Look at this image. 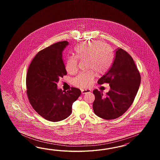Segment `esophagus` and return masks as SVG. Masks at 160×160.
Returning a JSON list of instances; mask_svg holds the SVG:
<instances>
[{"mask_svg":"<svg viewBox=\"0 0 160 160\" xmlns=\"http://www.w3.org/2000/svg\"><path fill=\"white\" fill-rule=\"evenodd\" d=\"M91 92L90 90H82V94H87L88 92Z\"/></svg>","mask_w":160,"mask_h":160,"instance_id":"1","label":"esophagus"}]
</instances>
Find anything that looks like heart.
I'll list each match as a JSON object with an SVG mask.
<instances>
[{"instance_id": "obj_1", "label": "heart", "mask_w": 160, "mask_h": 160, "mask_svg": "<svg viewBox=\"0 0 160 160\" xmlns=\"http://www.w3.org/2000/svg\"><path fill=\"white\" fill-rule=\"evenodd\" d=\"M75 57L68 58L65 68L68 74H74L78 70V60H86L88 71L78 74L73 80V84L80 88H87L92 85L96 73L100 75L106 73L112 66L113 53L109 46L100 41H90L78 44L74 48Z\"/></svg>"}]
</instances>
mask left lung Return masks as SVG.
Returning <instances> with one entry per match:
<instances>
[{
	"instance_id": "left-lung-1",
	"label": "left lung",
	"mask_w": 160,
	"mask_h": 160,
	"mask_svg": "<svg viewBox=\"0 0 160 160\" xmlns=\"http://www.w3.org/2000/svg\"><path fill=\"white\" fill-rule=\"evenodd\" d=\"M140 82V73L133 58L126 50L117 48L112 67L98 81L99 84L109 83L110 90L105 96L97 89L93 91L94 113L106 120L122 116L134 102Z\"/></svg>"
}]
</instances>
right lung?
<instances>
[{
	"label": "right lung",
	"mask_w": 160,
	"mask_h": 160,
	"mask_svg": "<svg viewBox=\"0 0 160 160\" xmlns=\"http://www.w3.org/2000/svg\"><path fill=\"white\" fill-rule=\"evenodd\" d=\"M68 41L59 42L40 50L33 58L26 74V94L36 112L48 121L57 122L68 118L72 105L81 94L72 87L62 91L57 88L59 78L67 74L62 52Z\"/></svg>",
	"instance_id": "obj_1"
}]
</instances>
